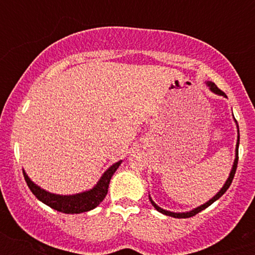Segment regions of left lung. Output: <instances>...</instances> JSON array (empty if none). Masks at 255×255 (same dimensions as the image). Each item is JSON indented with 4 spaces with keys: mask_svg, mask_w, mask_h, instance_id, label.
<instances>
[{
    "mask_svg": "<svg viewBox=\"0 0 255 255\" xmlns=\"http://www.w3.org/2000/svg\"><path fill=\"white\" fill-rule=\"evenodd\" d=\"M207 85H208V87H210V90H211V91H212V92H215V94H217V95H221V96H225V97H227V96H226V94H225V92H223V91H221V90L218 89V87L216 86L215 84H213V82H211V81H207ZM235 121H236V120H235ZM236 123H237V121H236ZM237 130H238V139H237V145H236V159H235V163H233L232 170H231L230 177H228V179H227V181H226V184L223 185V187H222V189H221L220 191H218L217 194H216L215 196H213L212 199L210 200V201H207L206 204L201 205V206H199V207L194 208V210H192V211H189V212H181V213H176V212H170V211H165V210H163V208H161V207H159L158 205H156L155 202H154L153 200L150 199V196H149V200H150L151 205H153V206L155 207V210H156V211H159V212L164 213V215H166V216H171V217H175V218H189V217H192V216L197 215V213H199V212H201L202 210H205V208L210 206V205H212L213 202L216 201V200H218V199H220V197L222 196V195L225 194L226 191H227V190H228V187L231 186V184H232V180H233V177H235L236 170H237V164H238V148H239V128H238V125H237Z\"/></svg>",
    "mask_w": 255,
    "mask_h": 255,
    "instance_id": "obj_1",
    "label": "left lung"
}]
</instances>
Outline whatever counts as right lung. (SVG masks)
Segmentation results:
<instances>
[{
    "label": "right lung",
    "instance_id": "1",
    "mask_svg": "<svg viewBox=\"0 0 255 255\" xmlns=\"http://www.w3.org/2000/svg\"><path fill=\"white\" fill-rule=\"evenodd\" d=\"M121 163H122V160L117 161L112 166H110L105 171L104 175L101 176V179L99 180V182L95 185L94 189L76 195L50 194V192L45 191V190L40 189L38 185H35L28 177L27 174L24 173V170H23V175H24L25 182H27L30 191L43 204L63 213H81L94 210L95 207H97L104 201V199L107 195V191H109V185L110 181H111V177L118 169V166L121 165Z\"/></svg>",
    "mask_w": 255,
    "mask_h": 255
}]
</instances>
